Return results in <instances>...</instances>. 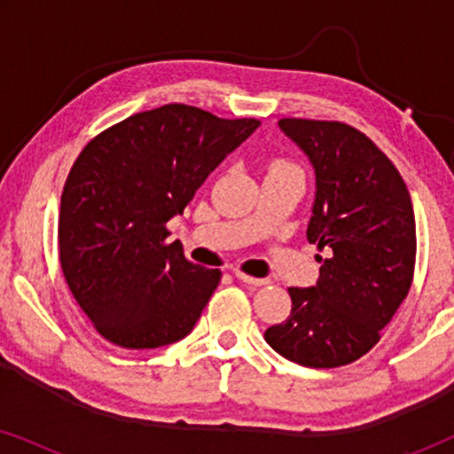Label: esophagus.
I'll list each match as a JSON object with an SVG mask.
<instances>
[{
  "label": "esophagus",
  "mask_w": 454,
  "mask_h": 454,
  "mask_svg": "<svg viewBox=\"0 0 454 454\" xmlns=\"http://www.w3.org/2000/svg\"><path fill=\"white\" fill-rule=\"evenodd\" d=\"M233 275H235V278H238L239 283L252 285V287H260V285H266V283H269V281H266V278H256V277L246 275V272H244V270H239V269H235V270H233Z\"/></svg>",
  "instance_id": "esophagus-1"
}]
</instances>
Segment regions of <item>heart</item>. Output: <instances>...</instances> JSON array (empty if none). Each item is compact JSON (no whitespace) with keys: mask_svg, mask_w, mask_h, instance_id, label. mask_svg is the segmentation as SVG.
Returning <instances> with one entry per match:
<instances>
[{"mask_svg":"<svg viewBox=\"0 0 454 454\" xmlns=\"http://www.w3.org/2000/svg\"><path fill=\"white\" fill-rule=\"evenodd\" d=\"M277 167H295V165L287 163V160H275V163L270 165V169H277ZM295 169H297V167H295Z\"/></svg>","mask_w":454,"mask_h":454,"instance_id":"heart-1","label":"heart"}]
</instances>
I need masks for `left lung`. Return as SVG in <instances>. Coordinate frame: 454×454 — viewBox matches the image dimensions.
I'll use <instances>...</instances> for the list:
<instances>
[{
	"label": "left lung",
	"mask_w": 454,
	"mask_h": 454,
	"mask_svg": "<svg viewBox=\"0 0 454 454\" xmlns=\"http://www.w3.org/2000/svg\"><path fill=\"white\" fill-rule=\"evenodd\" d=\"M278 126L312 160L316 200L306 238L331 256H318L314 287L287 289L291 314L264 339L300 365L339 368L380 340L411 287V196L393 160L353 126L301 117H283Z\"/></svg>",
	"instance_id": "left-lung-1"
}]
</instances>
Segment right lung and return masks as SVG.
I'll list each match as a JSON object with an SVG mask.
<instances>
[{
    "label": "right lung",
    "mask_w": 454,
    "mask_h": 454,
    "mask_svg": "<svg viewBox=\"0 0 454 454\" xmlns=\"http://www.w3.org/2000/svg\"><path fill=\"white\" fill-rule=\"evenodd\" d=\"M258 126L171 103L103 129L74 160L61 192L59 264L109 343L154 349L194 328L221 270L167 244V221Z\"/></svg>",
    "instance_id": "right-lung-1"
}]
</instances>
